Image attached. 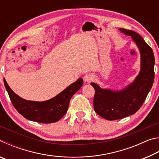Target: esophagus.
Masks as SVG:
<instances>
[{"mask_svg":"<svg viewBox=\"0 0 159 159\" xmlns=\"http://www.w3.org/2000/svg\"><path fill=\"white\" fill-rule=\"evenodd\" d=\"M83 79H84V80L85 82L90 83L91 81H93V79H95V76H94V75L92 74H87L84 76Z\"/></svg>","mask_w":159,"mask_h":159,"instance_id":"esophagus-1","label":"esophagus"}]
</instances>
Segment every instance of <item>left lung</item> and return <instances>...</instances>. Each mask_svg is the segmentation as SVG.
Instances as JSON below:
<instances>
[{
  "label": "left lung",
  "mask_w": 159,
  "mask_h": 159,
  "mask_svg": "<svg viewBox=\"0 0 159 159\" xmlns=\"http://www.w3.org/2000/svg\"><path fill=\"white\" fill-rule=\"evenodd\" d=\"M133 38L141 54V70L134 81L122 91L115 92L102 89L95 83L93 106L95 112L107 120L121 119L134 114L143 104L154 80V52L139 34L133 31L120 29Z\"/></svg>",
  "instance_id": "obj_1"
}]
</instances>
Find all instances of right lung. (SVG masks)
<instances>
[{
	"label": "right lung",
	"mask_w": 159,
	"mask_h": 159,
	"mask_svg": "<svg viewBox=\"0 0 159 159\" xmlns=\"http://www.w3.org/2000/svg\"><path fill=\"white\" fill-rule=\"evenodd\" d=\"M4 84L13 106L21 116L32 121L51 123L58 121L66 114L70 99L81 88L83 80L78 79L55 98L44 102L24 99L13 92L5 79Z\"/></svg>",
	"instance_id": "obj_1"
}]
</instances>
